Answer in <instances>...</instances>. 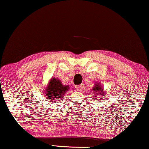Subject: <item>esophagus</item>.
<instances>
[{"label": "esophagus", "instance_id": "obj_1", "mask_svg": "<svg viewBox=\"0 0 149 149\" xmlns=\"http://www.w3.org/2000/svg\"><path fill=\"white\" fill-rule=\"evenodd\" d=\"M83 89V84L77 85V86L76 87V89L78 91H81Z\"/></svg>", "mask_w": 149, "mask_h": 149}]
</instances>
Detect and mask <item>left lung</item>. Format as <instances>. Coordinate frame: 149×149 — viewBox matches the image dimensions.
<instances>
[{
  "label": "left lung",
  "mask_w": 149,
  "mask_h": 149,
  "mask_svg": "<svg viewBox=\"0 0 149 149\" xmlns=\"http://www.w3.org/2000/svg\"><path fill=\"white\" fill-rule=\"evenodd\" d=\"M93 90L95 91V93H97V94H100V95H103V90L102 89V87L100 86L98 84H96V85L93 87ZM96 97V96H95Z\"/></svg>",
  "instance_id": "left-lung-1"
}]
</instances>
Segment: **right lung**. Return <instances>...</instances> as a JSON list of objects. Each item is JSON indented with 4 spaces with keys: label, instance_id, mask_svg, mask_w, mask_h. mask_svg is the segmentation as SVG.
Here are the masks:
<instances>
[{
    "label": "right lung",
    "instance_id": "add662e5",
    "mask_svg": "<svg viewBox=\"0 0 149 149\" xmlns=\"http://www.w3.org/2000/svg\"><path fill=\"white\" fill-rule=\"evenodd\" d=\"M68 90V85H64L59 79L54 78L50 81L49 84L45 91V96H47L49 100L57 101V100L62 98L63 95Z\"/></svg>",
    "mask_w": 149,
    "mask_h": 149
}]
</instances>
